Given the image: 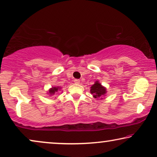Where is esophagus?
<instances>
[{"label":"esophagus","instance_id":"1","mask_svg":"<svg viewBox=\"0 0 157 157\" xmlns=\"http://www.w3.org/2000/svg\"><path fill=\"white\" fill-rule=\"evenodd\" d=\"M74 83H76V84H78V83H80V80L79 79H74Z\"/></svg>","mask_w":157,"mask_h":157}]
</instances>
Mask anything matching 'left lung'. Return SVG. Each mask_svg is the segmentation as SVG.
Segmentation results:
<instances>
[{
    "instance_id": "obj_1",
    "label": "left lung",
    "mask_w": 157,
    "mask_h": 157,
    "mask_svg": "<svg viewBox=\"0 0 157 157\" xmlns=\"http://www.w3.org/2000/svg\"><path fill=\"white\" fill-rule=\"evenodd\" d=\"M90 92L95 98H101L102 96L106 94V89L98 81H96L94 85L91 86Z\"/></svg>"
}]
</instances>
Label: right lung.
<instances>
[{"label": "right lung", "mask_w": 157, "mask_h": 157, "mask_svg": "<svg viewBox=\"0 0 157 157\" xmlns=\"http://www.w3.org/2000/svg\"><path fill=\"white\" fill-rule=\"evenodd\" d=\"M61 89V87H59V86H56V87H52L51 89H50L48 90V93L50 94V96H52V95H54L56 93H57L58 91H59V90Z\"/></svg>", "instance_id": "1"}]
</instances>
